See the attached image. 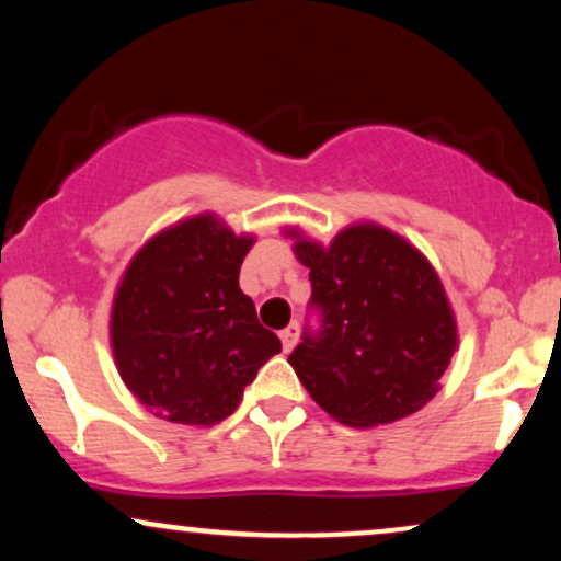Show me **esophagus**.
Returning a JSON list of instances; mask_svg holds the SVG:
<instances>
[{
  "mask_svg": "<svg viewBox=\"0 0 561 561\" xmlns=\"http://www.w3.org/2000/svg\"><path fill=\"white\" fill-rule=\"evenodd\" d=\"M279 340H282V347H285V353H289L295 347V343H298V324H289L285 327V330L279 332Z\"/></svg>",
  "mask_w": 561,
  "mask_h": 561,
  "instance_id": "obj_1",
  "label": "esophagus"
}]
</instances>
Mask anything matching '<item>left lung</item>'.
I'll list each match as a JSON object with an SVG mask.
<instances>
[{
	"instance_id": "8db88e82",
	"label": "left lung",
	"mask_w": 561,
	"mask_h": 561,
	"mask_svg": "<svg viewBox=\"0 0 561 561\" xmlns=\"http://www.w3.org/2000/svg\"><path fill=\"white\" fill-rule=\"evenodd\" d=\"M311 268L302 343L289 366L311 398L351 427L420 411L437 392L456 347V324L427 259L382 227H351L330 248L295 242Z\"/></svg>"
}]
</instances>
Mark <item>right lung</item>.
Here are the masks:
<instances>
[{"mask_svg":"<svg viewBox=\"0 0 561 561\" xmlns=\"http://www.w3.org/2000/svg\"><path fill=\"white\" fill-rule=\"evenodd\" d=\"M250 244L214 216H197L160 231L126 268L113 302V356L126 388L156 416L227 420L282 351L240 289Z\"/></svg>","mask_w":561,"mask_h":561,"instance_id":"right-lung-1","label":"right lung"}]
</instances>
